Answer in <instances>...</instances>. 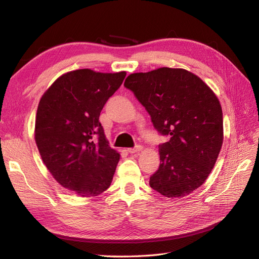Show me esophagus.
I'll return each instance as SVG.
<instances>
[{
	"label": "esophagus",
	"mask_w": 259,
	"mask_h": 259,
	"mask_svg": "<svg viewBox=\"0 0 259 259\" xmlns=\"http://www.w3.org/2000/svg\"><path fill=\"white\" fill-rule=\"evenodd\" d=\"M143 149V147L140 146V145H137V146H135L134 148H128L127 149V151L130 152V153H136V152H139L140 150H142Z\"/></svg>",
	"instance_id": "1"
}]
</instances>
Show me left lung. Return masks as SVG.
<instances>
[{
    "label": "left lung",
    "instance_id": "left-lung-1",
    "mask_svg": "<svg viewBox=\"0 0 259 259\" xmlns=\"http://www.w3.org/2000/svg\"><path fill=\"white\" fill-rule=\"evenodd\" d=\"M124 86L168 142L159 145L160 166L149 185L166 198L186 197L210 174L223 145L218 98L199 76L184 69L133 73Z\"/></svg>",
    "mask_w": 259,
    "mask_h": 259
}]
</instances>
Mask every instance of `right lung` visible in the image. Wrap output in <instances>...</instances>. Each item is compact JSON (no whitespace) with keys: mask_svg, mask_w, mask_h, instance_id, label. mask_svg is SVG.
<instances>
[{"mask_svg":"<svg viewBox=\"0 0 259 259\" xmlns=\"http://www.w3.org/2000/svg\"><path fill=\"white\" fill-rule=\"evenodd\" d=\"M125 75L75 70L58 77L38 104L34 138L41 158L80 197H96L112 182L120 154L109 147L99 115Z\"/></svg>","mask_w":259,"mask_h":259,"instance_id":"add662e5","label":"right lung"}]
</instances>
